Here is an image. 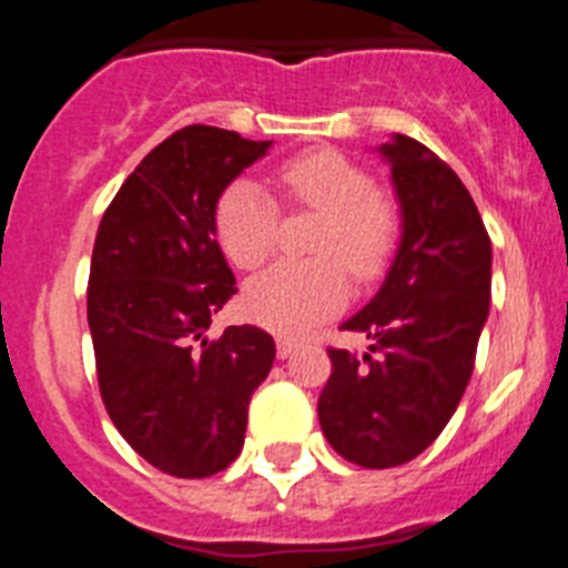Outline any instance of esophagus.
<instances>
[{"instance_id":"1","label":"esophagus","mask_w":568,"mask_h":568,"mask_svg":"<svg viewBox=\"0 0 568 568\" xmlns=\"http://www.w3.org/2000/svg\"><path fill=\"white\" fill-rule=\"evenodd\" d=\"M295 346H298V341L290 338V335H278V338H275V349H278V358H290V355L295 353Z\"/></svg>"}]
</instances>
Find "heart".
I'll use <instances>...</instances> for the list:
<instances>
[{
    "label": "heart",
    "mask_w": 568,
    "mask_h": 568,
    "mask_svg": "<svg viewBox=\"0 0 568 568\" xmlns=\"http://www.w3.org/2000/svg\"><path fill=\"white\" fill-rule=\"evenodd\" d=\"M293 207L321 213L310 253L313 261H278L244 287V310L278 333H301L338 313L346 301V273L373 281L398 244V204L373 187V175L338 150H313L275 173ZM215 235L235 267H258L278 239V204L253 179H235L215 202Z\"/></svg>",
    "instance_id": "1"
}]
</instances>
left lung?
<instances>
[{
  "label": "left lung",
  "mask_w": 568,
  "mask_h": 568,
  "mask_svg": "<svg viewBox=\"0 0 568 568\" xmlns=\"http://www.w3.org/2000/svg\"><path fill=\"white\" fill-rule=\"evenodd\" d=\"M389 159L400 244L378 295L341 329L369 353L329 346L318 420L341 458L389 469L418 458L458 409L489 315L491 241L455 170L409 135Z\"/></svg>",
  "instance_id": "1"
}]
</instances>
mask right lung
<instances>
[{
  "instance_id": "add662e5",
  "label": "right lung",
  "mask_w": 568,
  "mask_h": 568,
  "mask_svg": "<svg viewBox=\"0 0 568 568\" xmlns=\"http://www.w3.org/2000/svg\"><path fill=\"white\" fill-rule=\"evenodd\" d=\"M233 130H175L113 195L99 224L88 324L99 393L122 438L173 478H207L239 458L275 341L258 327L207 329L239 293L215 241V202L267 153Z\"/></svg>"
}]
</instances>
